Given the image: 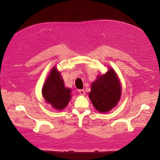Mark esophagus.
<instances>
[{"label":"esophagus","instance_id":"esophagus-1","mask_svg":"<svg viewBox=\"0 0 160 160\" xmlns=\"http://www.w3.org/2000/svg\"><path fill=\"white\" fill-rule=\"evenodd\" d=\"M78 92L81 95H85V92H84V90L83 89H81V90H78Z\"/></svg>","mask_w":160,"mask_h":160}]
</instances>
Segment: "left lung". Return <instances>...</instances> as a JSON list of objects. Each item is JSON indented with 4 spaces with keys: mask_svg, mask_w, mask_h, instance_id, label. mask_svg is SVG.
<instances>
[{
    "mask_svg": "<svg viewBox=\"0 0 160 160\" xmlns=\"http://www.w3.org/2000/svg\"><path fill=\"white\" fill-rule=\"evenodd\" d=\"M122 87L115 71L110 68L105 74L97 76L91 84L89 98L98 111L108 112L120 101Z\"/></svg>",
    "mask_w": 160,
    "mask_h": 160,
    "instance_id": "obj_1",
    "label": "left lung"
}]
</instances>
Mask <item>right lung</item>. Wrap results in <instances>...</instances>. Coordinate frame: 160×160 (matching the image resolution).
<instances>
[{"mask_svg":"<svg viewBox=\"0 0 160 160\" xmlns=\"http://www.w3.org/2000/svg\"><path fill=\"white\" fill-rule=\"evenodd\" d=\"M71 89L65 88L61 73L53 68L45 81L42 89V96L47 103L57 110L64 109L70 100Z\"/></svg>","mask_w":160,"mask_h":160,"instance_id":"add662e5","label":"right lung"}]
</instances>
